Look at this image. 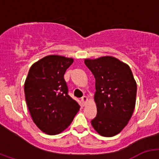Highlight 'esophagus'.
Instances as JSON below:
<instances>
[{
    "mask_svg": "<svg viewBox=\"0 0 159 159\" xmlns=\"http://www.w3.org/2000/svg\"><path fill=\"white\" fill-rule=\"evenodd\" d=\"M87 102H88V98L86 97V96H83V97L81 98V102H82L83 104V106H85Z\"/></svg>",
    "mask_w": 159,
    "mask_h": 159,
    "instance_id": "obj_1",
    "label": "esophagus"
}]
</instances>
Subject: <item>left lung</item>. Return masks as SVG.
<instances>
[{"mask_svg": "<svg viewBox=\"0 0 159 159\" xmlns=\"http://www.w3.org/2000/svg\"><path fill=\"white\" fill-rule=\"evenodd\" d=\"M95 78L97 115L91 125L101 135H116L126 125L135 106L137 84L129 66L111 56L85 59Z\"/></svg>", "mask_w": 159, "mask_h": 159, "instance_id": "8db88e82", "label": "left lung"}]
</instances>
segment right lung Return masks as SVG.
I'll return each mask as SVG.
<instances>
[{
    "instance_id": "1",
    "label": "right lung",
    "mask_w": 159,
    "mask_h": 159,
    "mask_svg": "<svg viewBox=\"0 0 159 159\" xmlns=\"http://www.w3.org/2000/svg\"><path fill=\"white\" fill-rule=\"evenodd\" d=\"M73 61L64 56H46L32 65L25 80V100L30 116L48 134L62 132L79 111L78 102L68 95L64 78Z\"/></svg>"
}]
</instances>
